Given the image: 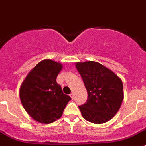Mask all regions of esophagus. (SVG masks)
<instances>
[{
    "mask_svg": "<svg viewBox=\"0 0 146 146\" xmlns=\"http://www.w3.org/2000/svg\"><path fill=\"white\" fill-rule=\"evenodd\" d=\"M70 96L71 99H72V100H73V98H74V94H73V93H71V94H70Z\"/></svg>",
    "mask_w": 146,
    "mask_h": 146,
    "instance_id": "esophagus-1",
    "label": "esophagus"
}]
</instances>
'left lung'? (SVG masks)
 Instances as JSON below:
<instances>
[{
  "label": "left lung",
  "mask_w": 146,
  "mask_h": 146,
  "mask_svg": "<svg viewBox=\"0 0 146 146\" xmlns=\"http://www.w3.org/2000/svg\"><path fill=\"white\" fill-rule=\"evenodd\" d=\"M76 67L88 92L87 102L79 106L83 118L94 124L111 120L124 99L121 79L99 62H76Z\"/></svg>",
  "instance_id": "left-lung-1"
}]
</instances>
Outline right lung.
I'll return each mask as SVG.
<instances>
[{
  "mask_svg": "<svg viewBox=\"0 0 146 146\" xmlns=\"http://www.w3.org/2000/svg\"><path fill=\"white\" fill-rule=\"evenodd\" d=\"M62 67L59 62L42 60L29 71L21 84L22 105L28 114L40 123L50 124L61 118L71 100L56 82Z\"/></svg>",
  "mask_w": 146,
  "mask_h": 146,
  "instance_id": "right-lung-1",
  "label": "right lung"
}]
</instances>
